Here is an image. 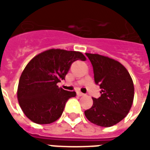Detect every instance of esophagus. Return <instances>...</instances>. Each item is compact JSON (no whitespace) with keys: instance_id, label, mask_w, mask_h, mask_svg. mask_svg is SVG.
Masks as SVG:
<instances>
[{"instance_id":"esophagus-1","label":"esophagus","mask_w":150,"mask_h":150,"mask_svg":"<svg viewBox=\"0 0 150 150\" xmlns=\"http://www.w3.org/2000/svg\"><path fill=\"white\" fill-rule=\"evenodd\" d=\"M77 94L79 95V96L80 97H82V96H84V93H81V92H77Z\"/></svg>"}]
</instances>
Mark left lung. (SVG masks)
Instances as JSON below:
<instances>
[{
  "label": "left lung",
  "mask_w": 150,
  "mask_h": 150,
  "mask_svg": "<svg viewBox=\"0 0 150 150\" xmlns=\"http://www.w3.org/2000/svg\"><path fill=\"white\" fill-rule=\"evenodd\" d=\"M91 62L94 82L99 85L101 96L93 98L91 108L84 111L90 122L110 127L126 117L134 100V83L122 64L99 54L85 53Z\"/></svg>",
  "instance_id": "left-lung-1"
}]
</instances>
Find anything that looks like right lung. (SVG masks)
<instances>
[{
	"mask_svg": "<svg viewBox=\"0 0 150 150\" xmlns=\"http://www.w3.org/2000/svg\"><path fill=\"white\" fill-rule=\"evenodd\" d=\"M77 60L86 57L79 52L52 48L38 54L27 64L19 78L17 98L29 120L50 124L60 118L67 100L76 93L64 90L57 83L65 79Z\"/></svg>",
	"mask_w": 150,
	"mask_h": 150,
	"instance_id": "add662e5",
	"label": "right lung"
}]
</instances>
